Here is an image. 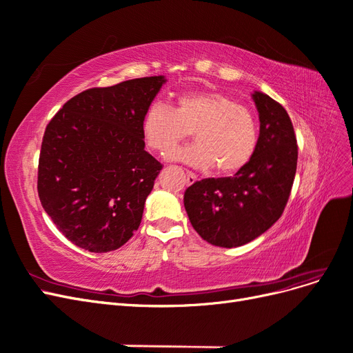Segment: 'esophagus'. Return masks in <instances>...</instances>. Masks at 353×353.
<instances>
[{"label":"esophagus","mask_w":353,"mask_h":353,"mask_svg":"<svg viewBox=\"0 0 353 353\" xmlns=\"http://www.w3.org/2000/svg\"><path fill=\"white\" fill-rule=\"evenodd\" d=\"M196 181H197L196 174H193V172H190V170H187V183L191 185V184H194Z\"/></svg>","instance_id":"obj_1"}]
</instances>
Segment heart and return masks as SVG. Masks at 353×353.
Listing matches in <instances>:
<instances>
[{
	"instance_id": "b5f03b06",
	"label": "heart",
	"mask_w": 353,
	"mask_h": 353,
	"mask_svg": "<svg viewBox=\"0 0 353 353\" xmlns=\"http://www.w3.org/2000/svg\"><path fill=\"white\" fill-rule=\"evenodd\" d=\"M193 132L196 145L172 154L194 168L216 166L222 175L236 174L248 165L259 141L254 114L228 95L215 91L181 94L175 110L153 103L143 117L147 145L160 154L172 153Z\"/></svg>"
}]
</instances>
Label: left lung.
Returning a JSON list of instances; mask_svg holds the SVG:
<instances>
[{
  "instance_id": "8db88e82",
  "label": "left lung",
  "mask_w": 353,
  "mask_h": 353,
  "mask_svg": "<svg viewBox=\"0 0 353 353\" xmlns=\"http://www.w3.org/2000/svg\"><path fill=\"white\" fill-rule=\"evenodd\" d=\"M259 113V141L250 162L227 178L196 181L184 206L199 236L219 248H239L270 230L290 197L297 144L290 117L261 91L252 94Z\"/></svg>"
}]
</instances>
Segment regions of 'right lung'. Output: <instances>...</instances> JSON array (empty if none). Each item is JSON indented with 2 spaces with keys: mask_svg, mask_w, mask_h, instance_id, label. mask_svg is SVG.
Listing matches in <instances>:
<instances>
[{
  "mask_svg": "<svg viewBox=\"0 0 353 353\" xmlns=\"http://www.w3.org/2000/svg\"><path fill=\"white\" fill-rule=\"evenodd\" d=\"M165 77L91 88L46 128L38 165L41 205L81 249H119L141 223L162 165L144 147L143 117Z\"/></svg>",
  "mask_w": 353,
  "mask_h": 353,
  "instance_id": "add662e5",
  "label": "right lung"
}]
</instances>
